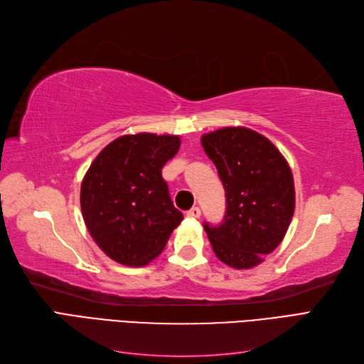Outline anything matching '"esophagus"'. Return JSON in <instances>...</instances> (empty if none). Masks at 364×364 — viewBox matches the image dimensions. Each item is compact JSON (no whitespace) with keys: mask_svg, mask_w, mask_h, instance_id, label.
Returning a JSON list of instances; mask_svg holds the SVG:
<instances>
[{"mask_svg":"<svg viewBox=\"0 0 364 364\" xmlns=\"http://www.w3.org/2000/svg\"><path fill=\"white\" fill-rule=\"evenodd\" d=\"M186 217L190 218H199L200 217V208L199 206H193L190 211H186Z\"/></svg>","mask_w":364,"mask_h":364,"instance_id":"1","label":"esophagus"}]
</instances>
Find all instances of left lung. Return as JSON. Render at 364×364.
<instances>
[{
	"label": "left lung",
	"instance_id": "8db88e82",
	"mask_svg": "<svg viewBox=\"0 0 364 364\" xmlns=\"http://www.w3.org/2000/svg\"><path fill=\"white\" fill-rule=\"evenodd\" d=\"M203 150L223 182L226 214L203 228L220 261L250 269L279 246L294 213L290 165L272 142L247 127H223L202 136Z\"/></svg>",
	"mask_w": 364,
	"mask_h": 364
}]
</instances>
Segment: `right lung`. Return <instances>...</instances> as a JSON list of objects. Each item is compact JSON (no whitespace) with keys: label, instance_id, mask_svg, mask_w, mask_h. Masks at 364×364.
Instances as JSON below:
<instances>
[{"label":"right lung","instance_id":"right-lung-1","mask_svg":"<svg viewBox=\"0 0 364 364\" xmlns=\"http://www.w3.org/2000/svg\"><path fill=\"white\" fill-rule=\"evenodd\" d=\"M181 147L174 135L136 134L107 144L80 188L85 225L106 255L141 267L164 250L183 220L162 179V167Z\"/></svg>","mask_w":364,"mask_h":364}]
</instances>
